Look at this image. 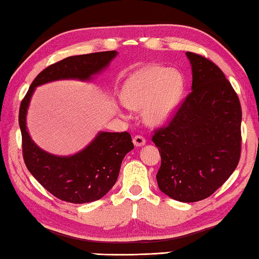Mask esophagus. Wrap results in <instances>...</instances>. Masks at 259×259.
I'll list each match as a JSON object with an SVG mask.
<instances>
[{"mask_svg": "<svg viewBox=\"0 0 259 259\" xmlns=\"http://www.w3.org/2000/svg\"><path fill=\"white\" fill-rule=\"evenodd\" d=\"M133 142H134V144H135V146H143V145H145L146 139L144 138L143 136L137 135V136H135V137H134Z\"/></svg>", "mask_w": 259, "mask_h": 259, "instance_id": "1", "label": "esophagus"}]
</instances>
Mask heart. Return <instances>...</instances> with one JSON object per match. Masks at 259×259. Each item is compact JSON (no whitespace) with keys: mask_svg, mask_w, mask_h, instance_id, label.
Returning <instances> with one entry per match:
<instances>
[{"mask_svg":"<svg viewBox=\"0 0 259 259\" xmlns=\"http://www.w3.org/2000/svg\"><path fill=\"white\" fill-rule=\"evenodd\" d=\"M183 93L181 73L163 66H151L125 81L121 99L131 109L144 108V120L151 125H159L171 117Z\"/></svg>","mask_w":259,"mask_h":259,"instance_id":"1","label":"heart"}]
</instances>
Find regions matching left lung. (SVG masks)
Returning <instances> with one entry per match:
<instances>
[{"mask_svg":"<svg viewBox=\"0 0 259 259\" xmlns=\"http://www.w3.org/2000/svg\"><path fill=\"white\" fill-rule=\"evenodd\" d=\"M192 91L166 125L155 129L160 190L181 202H196L216 192L241 155L242 111L238 95L216 64L186 52Z\"/></svg>","mask_w":259,"mask_h":259,"instance_id":"left-lung-1","label":"left lung"}]
</instances>
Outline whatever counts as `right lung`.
Segmentation results:
<instances>
[{
    "instance_id": "1",
    "label": "right lung",
    "mask_w": 259,
    "mask_h": 259,
    "mask_svg": "<svg viewBox=\"0 0 259 259\" xmlns=\"http://www.w3.org/2000/svg\"><path fill=\"white\" fill-rule=\"evenodd\" d=\"M116 51L67 57L48 66L34 78L19 108V126L25 164L34 178L61 201L87 203L102 199L119 177L121 163L134 148L129 133H99L84 150L72 156H57L41 150L29 137L26 113L37 85L61 80H90L107 66Z\"/></svg>"
}]
</instances>
